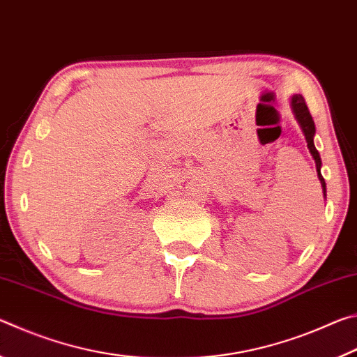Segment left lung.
<instances>
[{
	"mask_svg": "<svg viewBox=\"0 0 357 357\" xmlns=\"http://www.w3.org/2000/svg\"><path fill=\"white\" fill-rule=\"evenodd\" d=\"M291 107H293L294 116H296V119H298V123L302 128V132H304V135H305L307 146H309L310 154L313 155V159H315L317 173H318L319 181H321L323 193L326 197V183H324V178L321 174V157H319L315 144H313V135H315V123H313V118H312V114L309 112V107H307L305 100H304V98H302V96H293Z\"/></svg>",
	"mask_w": 357,
	"mask_h": 357,
	"instance_id": "obj_1",
	"label": "left lung"
}]
</instances>
